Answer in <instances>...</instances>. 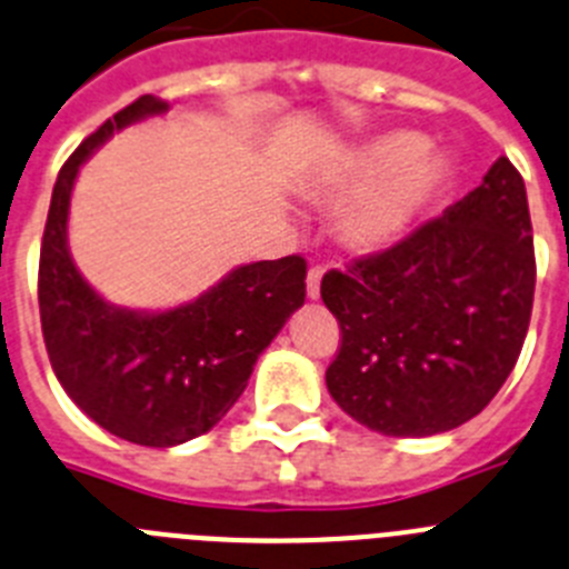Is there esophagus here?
<instances>
[{
  "instance_id": "obj_1",
  "label": "esophagus",
  "mask_w": 569,
  "mask_h": 569,
  "mask_svg": "<svg viewBox=\"0 0 569 569\" xmlns=\"http://www.w3.org/2000/svg\"><path fill=\"white\" fill-rule=\"evenodd\" d=\"M320 280H322V266H311L309 278H306V291H309L311 300L320 297Z\"/></svg>"
}]
</instances>
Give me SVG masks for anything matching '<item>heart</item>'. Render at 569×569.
<instances>
[{
  "label": "heart",
  "instance_id": "b5f03b06",
  "mask_svg": "<svg viewBox=\"0 0 569 569\" xmlns=\"http://www.w3.org/2000/svg\"><path fill=\"white\" fill-rule=\"evenodd\" d=\"M413 132H391L362 147L337 183L342 198L362 196L348 209L342 232L360 249H380L411 232L445 181V161L425 153Z\"/></svg>",
  "mask_w": 569,
  "mask_h": 569
}]
</instances>
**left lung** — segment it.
Here are the masks:
<instances>
[{
    "instance_id": "left-lung-1",
    "label": "left lung",
    "mask_w": 569,
    "mask_h": 569,
    "mask_svg": "<svg viewBox=\"0 0 569 569\" xmlns=\"http://www.w3.org/2000/svg\"><path fill=\"white\" fill-rule=\"evenodd\" d=\"M533 289L525 181L499 158L442 218L322 278V303L342 335L326 371L329 393L386 437L459 428L513 371Z\"/></svg>"
}]
</instances>
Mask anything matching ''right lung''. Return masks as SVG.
Segmentation results:
<instances>
[{"mask_svg":"<svg viewBox=\"0 0 569 569\" xmlns=\"http://www.w3.org/2000/svg\"><path fill=\"white\" fill-rule=\"evenodd\" d=\"M167 107L141 96L81 141L56 178L39 254V315L56 380L104 431L147 448L189 442L221 422L263 348L306 300L300 254L238 266L170 311L119 309L81 278L68 249L79 167L112 132Z\"/></svg>","mask_w":569,"mask_h":569,"instance_id":"obj_1","label":"right lung"}]
</instances>
